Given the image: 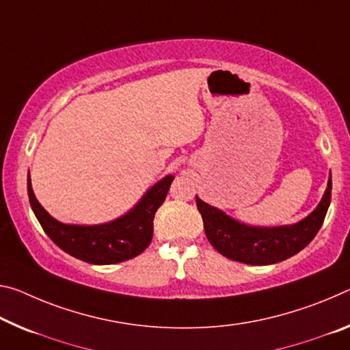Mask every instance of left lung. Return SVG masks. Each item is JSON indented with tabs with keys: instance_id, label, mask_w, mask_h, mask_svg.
Returning a JSON list of instances; mask_svg holds the SVG:
<instances>
[{
	"instance_id": "obj_1",
	"label": "left lung",
	"mask_w": 350,
	"mask_h": 350,
	"mask_svg": "<svg viewBox=\"0 0 350 350\" xmlns=\"http://www.w3.org/2000/svg\"><path fill=\"white\" fill-rule=\"evenodd\" d=\"M332 198V179L313 213L301 223L284 227H251L232 219L196 196L210 245L224 257L247 265H273L286 260L313 240L324 223Z\"/></svg>"
}]
</instances>
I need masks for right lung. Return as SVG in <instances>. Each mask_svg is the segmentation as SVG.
Instances as JSON below:
<instances>
[{
	"mask_svg": "<svg viewBox=\"0 0 350 350\" xmlns=\"http://www.w3.org/2000/svg\"><path fill=\"white\" fill-rule=\"evenodd\" d=\"M174 176H166L149 190L129 213L101 226H68L55 221L34 196L27 176V195L45 234L66 254L93 265L126 262L149 246L154 234V215L168 195Z\"/></svg>",
	"mask_w": 350,
	"mask_h": 350,
	"instance_id": "add662e5",
	"label": "right lung"
}]
</instances>
